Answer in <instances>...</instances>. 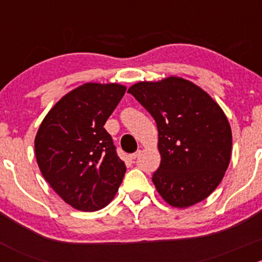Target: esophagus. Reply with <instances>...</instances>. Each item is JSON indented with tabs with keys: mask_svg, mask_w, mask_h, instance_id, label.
Instances as JSON below:
<instances>
[{
	"mask_svg": "<svg viewBox=\"0 0 262 262\" xmlns=\"http://www.w3.org/2000/svg\"><path fill=\"white\" fill-rule=\"evenodd\" d=\"M141 155V150H137V152H134V153H132V155H129V158H130V160H136L137 157H138V156Z\"/></svg>",
	"mask_w": 262,
	"mask_h": 262,
	"instance_id": "esophagus-1",
	"label": "esophagus"
}]
</instances>
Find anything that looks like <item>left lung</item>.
<instances>
[{"label": "left lung", "mask_w": 262, "mask_h": 262, "mask_svg": "<svg viewBox=\"0 0 262 262\" xmlns=\"http://www.w3.org/2000/svg\"><path fill=\"white\" fill-rule=\"evenodd\" d=\"M128 92L157 124L161 163L152 181L161 196L176 208L209 196L231 160L232 132L223 110L180 77L139 82Z\"/></svg>", "instance_id": "obj_1"}]
</instances>
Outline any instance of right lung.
Segmentation results:
<instances>
[{
    "instance_id": "1",
    "label": "right lung",
    "mask_w": 262,
    "mask_h": 262,
    "mask_svg": "<svg viewBox=\"0 0 262 262\" xmlns=\"http://www.w3.org/2000/svg\"><path fill=\"white\" fill-rule=\"evenodd\" d=\"M125 90L118 83L82 84L63 96L39 126L35 156L41 175L75 209H102L123 181L125 163L104 125Z\"/></svg>"
}]
</instances>
